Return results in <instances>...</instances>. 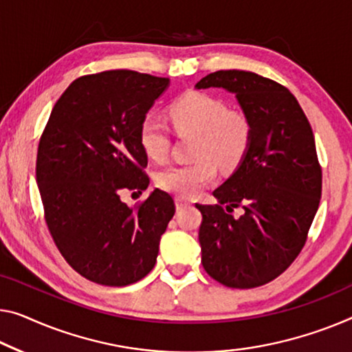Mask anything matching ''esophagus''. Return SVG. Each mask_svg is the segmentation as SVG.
<instances>
[{"label":"esophagus","mask_w":352,"mask_h":352,"mask_svg":"<svg viewBox=\"0 0 352 352\" xmlns=\"http://www.w3.org/2000/svg\"><path fill=\"white\" fill-rule=\"evenodd\" d=\"M186 206H190V201H186L185 197H177V199H175V207H177V210L185 208Z\"/></svg>","instance_id":"1"}]
</instances>
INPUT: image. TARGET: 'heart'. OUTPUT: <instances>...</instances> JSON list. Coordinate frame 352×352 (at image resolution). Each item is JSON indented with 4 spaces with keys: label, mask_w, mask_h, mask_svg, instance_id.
<instances>
[{
    "label": "heart",
    "mask_w": 352,
    "mask_h": 352,
    "mask_svg": "<svg viewBox=\"0 0 352 352\" xmlns=\"http://www.w3.org/2000/svg\"><path fill=\"white\" fill-rule=\"evenodd\" d=\"M177 133L196 134V161L174 164L158 172L161 190L178 197H191L217 177V166L230 170L245 158L251 144V123L240 112H230L221 99L206 93H186L169 107ZM140 145L150 160L161 161L169 150V131L156 115H146L139 129Z\"/></svg>",
    "instance_id": "heart-1"
}]
</instances>
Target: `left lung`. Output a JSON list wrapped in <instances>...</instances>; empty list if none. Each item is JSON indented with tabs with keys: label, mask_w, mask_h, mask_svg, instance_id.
I'll return each instance as SVG.
<instances>
[{
	"label": "left lung",
	"mask_w": 352,
	"mask_h": 352,
	"mask_svg": "<svg viewBox=\"0 0 352 352\" xmlns=\"http://www.w3.org/2000/svg\"><path fill=\"white\" fill-rule=\"evenodd\" d=\"M196 88L235 94L251 123L245 158L213 191L217 206L196 204L202 265L228 287H258L292 264L318 212L322 174L311 126L287 88L254 72H212ZM237 206L244 213L234 217Z\"/></svg>",
	"instance_id": "obj_1"
}]
</instances>
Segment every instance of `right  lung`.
<instances>
[{
  "label": "right lung",
  "mask_w": 352,
  "mask_h": 352,
  "mask_svg": "<svg viewBox=\"0 0 352 352\" xmlns=\"http://www.w3.org/2000/svg\"><path fill=\"white\" fill-rule=\"evenodd\" d=\"M170 80L115 69L77 78L42 134L36 182L55 245L72 269L106 286H128L155 267L174 199L155 190L138 207L123 190H146L139 129Z\"/></svg>",
  "instance_id": "obj_1"
}]
</instances>
